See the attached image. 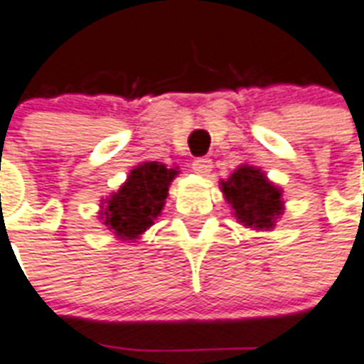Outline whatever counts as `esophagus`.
Here are the masks:
<instances>
[{
	"label": "esophagus",
	"mask_w": 364,
	"mask_h": 364,
	"mask_svg": "<svg viewBox=\"0 0 364 364\" xmlns=\"http://www.w3.org/2000/svg\"><path fill=\"white\" fill-rule=\"evenodd\" d=\"M213 168V162L209 156H198L196 161L192 162V170L196 173H200V176H208L209 172H211Z\"/></svg>",
	"instance_id": "obj_1"
}]
</instances>
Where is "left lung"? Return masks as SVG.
<instances>
[{
	"instance_id": "left-lung-1",
	"label": "left lung",
	"mask_w": 364,
	"mask_h": 364,
	"mask_svg": "<svg viewBox=\"0 0 364 364\" xmlns=\"http://www.w3.org/2000/svg\"><path fill=\"white\" fill-rule=\"evenodd\" d=\"M220 188L235 218L247 228H274L277 218L284 211L282 191L269 181L259 168L239 166L228 181H220Z\"/></svg>"
}]
</instances>
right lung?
<instances>
[{
    "label": "right lung",
    "instance_id": "right-lung-1",
    "mask_svg": "<svg viewBox=\"0 0 364 364\" xmlns=\"http://www.w3.org/2000/svg\"><path fill=\"white\" fill-rule=\"evenodd\" d=\"M179 173L162 162H144L131 170L127 181L100 205V218L123 241L134 243L155 224L168 196V187Z\"/></svg>",
    "mask_w": 364,
    "mask_h": 364
}]
</instances>
